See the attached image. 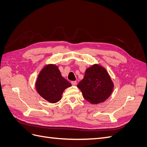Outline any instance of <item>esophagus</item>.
<instances>
[{
	"mask_svg": "<svg viewBox=\"0 0 147 147\" xmlns=\"http://www.w3.org/2000/svg\"><path fill=\"white\" fill-rule=\"evenodd\" d=\"M71 84H72L73 86H75L77 84V82L76 81H72V82H71Z\"/></svg>",
	"mask_w": 147,
	"mask_h": 147,
	"instance_id": "1",
	"label": "esophagus"
}]
</instances>
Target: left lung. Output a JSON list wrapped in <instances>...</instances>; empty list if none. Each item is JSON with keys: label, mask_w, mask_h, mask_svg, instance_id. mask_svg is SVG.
<instances>
[{"label": "left lung", "mask_w": 147, "mask_h": 147, "mask_svg": "<svg viewBox=\"0 0 147 147\" xmlns=\"http://www.w3.org/2000/svg\"><path fill=\"white\" fill-rule=\"evenodd\" d=\"M113 86L107 71L98 64L88 68L83 80L77 84L84 98L92 104H99L107 99Z\"/></svg>", "instance_id": "8db88e82"}]
</instances>
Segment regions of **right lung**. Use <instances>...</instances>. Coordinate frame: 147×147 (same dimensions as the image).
Wrapping results in <instances>:
<instances>
[{"label": "right lung", "instance_id": "obj_1", "mask_svg": "<svg viewBox=\"0 0 147 147\" xmlns=\"http://www.w3.org/2000/svg\"><path fill=\"white\" fill-rule=\"evenodd\" d=\"M71 86L72 84L62 77L58 67L54 64L44 67L35 83V88L40 96L51 103L59 101L63 91Z\"/></svg>", "mask_w": 147, "mask_h": 147}]
</instances>
